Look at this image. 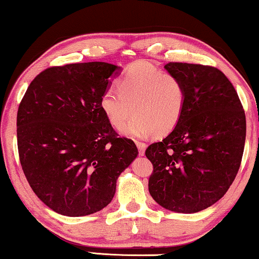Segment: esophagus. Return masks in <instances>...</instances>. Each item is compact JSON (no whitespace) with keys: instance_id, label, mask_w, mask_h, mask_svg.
<instances>
[{"instance_id":"obj_1","label":"esophagus","mask_w":259,"mask_h":259,"mask_svg":"<svg viewBox=\"0 0 259 259\" xmlns=\"http://www.w3.org/2000/svg\"><path fill=\"white\" fill-rule=\"evenodd\" d=\"M136 144L138 146V150H139V154L140 156H144V153H145V150H146V144L142 142H136Z\"/></svg>"}]
</instances>
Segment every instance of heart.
Segmentation results:
<instances>
[{
  "label": "heart",
  "mask_w": 259,
  "mask_h": 259,
  "mask_svg": "<svg viewBox=\"0 0 259 259\" xmlns=\"http://www.w3.org/2000/svg\"><path fill=\"white\" fill-rule=\"evenodd\" d=\"M187 103L186 87L179 77L164 73L146 62L131 64L119 79V90L109 88L102 94L100 106L114 128L144 138L151 133L165 136L183 115Z\"/></svg>",
  "instance_id": "heart-1"
}]
</instances>
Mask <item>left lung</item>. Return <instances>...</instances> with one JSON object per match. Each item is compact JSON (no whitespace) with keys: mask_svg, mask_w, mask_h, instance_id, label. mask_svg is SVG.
Instances as JSON below:
<instances>
[{"mask_svg":"<svg viewBox=\"0 0 259 259\" xmlns=\"http://www.w3.org/2000/svg\"><path fill=\"white\" fill-rule=\"evenodd\" d=\"M164 68L183 82L187 103L172 132L145 151L153 165L149 191L165 209L196 213L219 201L236 179L246 119L236 89L219 69L188 63Z\"/></svg>","mask_w":259,"mask_h":259,"instance_id":"obj_1","label":"left lung"}]
</instances>
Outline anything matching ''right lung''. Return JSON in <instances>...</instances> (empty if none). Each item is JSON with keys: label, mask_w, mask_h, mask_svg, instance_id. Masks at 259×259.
<instances>
[{"label": "right lung", "mask_w": 259, "mask_h": 259, "mask_svg": "<svg viewBox=\"0 0 259 259\" xmlns=\"http://www.w3.org/2000/svg\"><path fill=\"white\" fill-rule=\"evenodd\" d=\"M120 68L105 62L52 66L32 80L16 117L23 174L56 213L83 217L108 206L116 180L138 156L100 106Z\"/></svg>", "instance_id": "add662e5"}]
</instances>
